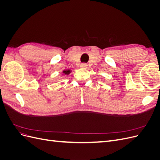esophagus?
Returning <instances> with one entry per match:
<instances>
[{"mask_svg": "<svg viewBox=\"0 0 160 160\" xmlns=\"http://www.w3.org/2000/svg\"><path fill=\"white\" fill-rule=\"evenodd\" d=\"M87 67H88V65H87L86 63H82L81 65V68H87Z\"/></svg>", "mask_w": 160, "mask_h": 160, "instance_id": "esophagus-1", "label": "esophagus"}]
</instances>
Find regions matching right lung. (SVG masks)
<instances>
[{"label":"right lung","mask_w":160,"mask_h":160,"mask_svg":"<svg viewBox=\"0 0 160 160\" xmlns=\"http://www.w3.org/2000/svg\"><path fill=\"white\" fill-rule=\"evenodd\" d=\"M71 70H69V69H67V70H64L63 71H62V72H63V73L65 74V75H69L70 72H71Z\"/></svg>","instance_id":"obj_1"}]
</instances>
